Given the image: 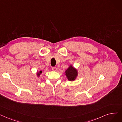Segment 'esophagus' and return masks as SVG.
Returning a JSON list of instances; mask_svg holds the SVG:
<instances>
[{
	"mask_svg": "<svg viewBox=\"0 0 122 122\" xmlns=\"http://www.w3.org/2000/svg\"><path fill=\"white\" fill-rule=\"evenodd\" d=\"M52 69L53 71H56L57 70V68L56 67H53L52 68Z\"/></svg>",
	"mask_w": 122,
	"mask_h": 122,
	"instance_id": "1",
	"label": "esophagus"
}]
</instances>
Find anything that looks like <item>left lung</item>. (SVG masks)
<instances>
[{
	"label": "left lung",
	"instance_id": "obj_1",
	"mask_svg": "<svg viewBox=\"0 0 122 122\" xmlns=\"http://www.w3.org/2000/svg\"><path fill=\"white\" fill-rule=\"evenodd\" d=\"M65 75L69 81H74L78 76V71L75 68L70 65L65 71Z\"/></svg>",
	"mask_w": 122,
	"mask_h": 122
}]
</instances>
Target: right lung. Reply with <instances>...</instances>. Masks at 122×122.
Here are the masks:
<instances>
[{"mask_svg": "<svg viewBox=\"0 0 122 122\" xmlns=\"http://www.w3.org/2000/svg\"><path fill=\"white\" fill-rule=\"evenodd\" d=\"M42 71H40L39 72H37V76L38 77H39L40 76V74L42 73Z\"/></svg>", "mask_w": 122, "mask_h": 122, "instance_id": "right-lung-1", "label": "right lung"}]
</instances>
